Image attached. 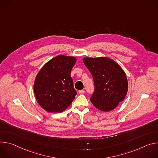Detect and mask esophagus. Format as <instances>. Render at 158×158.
<instances>
[{
  "instance_id": "34e87169",
  "label": "esophagus",
  "mask_w": 158,
  "mask_h": 158,
  "mask_svg": "<svg viewBox=\"0 0 158 158\" xmlns=\"http://www.w3.org/2000/svg\"><path fill=\"white\" fill-rule=\"evenodd\" d=\"M79 94H85V90H79Z\"/></svg>"
}]
</instances>
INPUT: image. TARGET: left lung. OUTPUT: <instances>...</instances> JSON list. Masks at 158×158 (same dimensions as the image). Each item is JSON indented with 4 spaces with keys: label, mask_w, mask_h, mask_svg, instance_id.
<instances>
[{
    "label": "left lung",
    "mask_w": 158,
    "mask_h": 158,
    "mask_svg": "<svg viewBox=\"0 0 158 158\" xmlns=\"http://www.w3.org/2000/svg\"><path fill=\"white\" fill-rule=\"evenodd\" d=\"M83 63L90 72L95 90L90 101L100 110L114 109L123 101L128 90V83L124 70L114 60L107 57L85 58Z\"/></svg>",
    "instance_id": "obj_1"
}]
</instances>
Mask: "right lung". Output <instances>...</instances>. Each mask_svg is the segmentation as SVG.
Returning <instances> with one entry per match:
<instances>
[{
  "mask_svg": "<svg viewBox=\"0 0 158 158\" xmlns=\"http://www.w3.org/2000/svg\"><path fill=\"white\" fill-rule=\"evenodd\" d=\"M77 61L73 56H57L47 62L35 79V97L45 110L61 112L74 100L77 91L70 76Z\"/></svg>",
  "mask_w": 158,
  "mask_h": 158,
  "instance_id": "1",
  "label": "right lung"
}]
</instances>
